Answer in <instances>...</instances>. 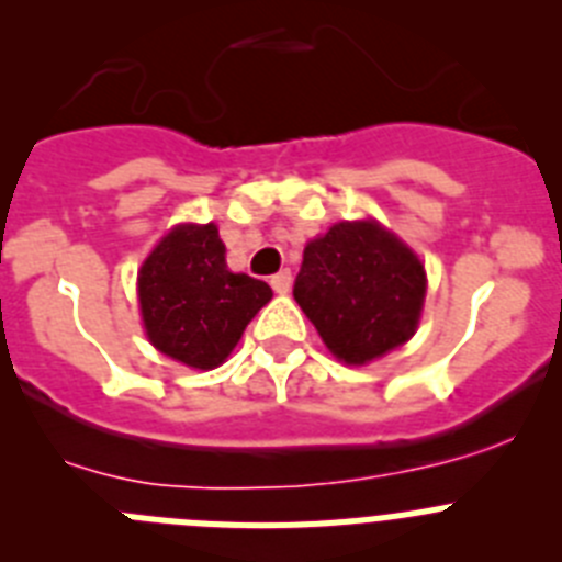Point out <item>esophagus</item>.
<instances>
[{"mask_svg": "<svg viewBox=\"0 0 562 562\" xmlns=\"http://www.w3.org/2000/svg\"><path fill=\"white\" fill-rule=\"evenodd\" d=\"M270 286L278 292V295H284V292H290V286H292V272H290V270L276 272V276L270 278Z\"/></svg>", "mask_w": 562, "mask_h": 562, "instance_id": "34e87169", "label": "esophagus"}]
</instances>
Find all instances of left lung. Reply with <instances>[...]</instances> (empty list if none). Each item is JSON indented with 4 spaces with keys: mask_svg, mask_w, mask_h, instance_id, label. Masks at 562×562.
Segmentation results:
<instances>
[{
    "mask_svg": "<svg viewBox=\"0 0 562 562\" xmlns=\"http://www.w3.org/2000/svg\"><path fill=\"white\" fill-rule=\"evenodd\" d=\"M292 295L331 355L362 366L416 331L425 267L376 222H340L306 245Z\"/></svg>",
    "mask_w": 562,
    "mask_h": 562,
    "instance_id": "left-lung-1",
    "label": "left lung"
}]
</instances>
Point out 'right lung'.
I'll list each match as a JSON object with an SVG mask.
<instances>
[{
	"label": "right lung",
	"instance_id": "1",
	"mask_svg": "<svg viewBox=\"0 0 562 562\" xmlns=\"http://www.w3.org/2000/svg\"><path fill=\"white\" fill-rule=\"evenodd\" d=\"M137 292L148 340L191 369L220 366L272 297L265 281L227 270L213 225L173 227L146 258Z\"/></svg>",
	"mask_w": 562,
	"mask_h": 562
}]
</instances>
